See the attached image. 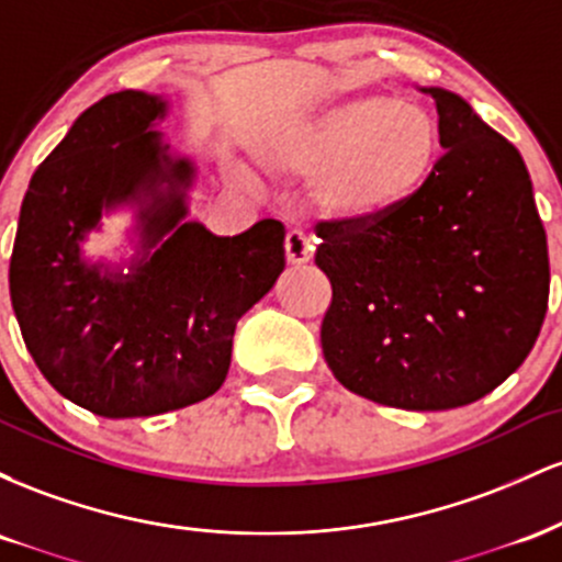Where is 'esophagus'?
Here are the masks:
<instances>
[{"mask_svg": "<svg viewBox=\"0 0 562 562\" xmlns=\"http://www.w3.org/2000/svg\"><path fill=\"white\" fill-rule=\"evenodd\" d=\"M312 250H314L312 240H308L301 229L288 232L285 235V259L290 267H301V263H306L308 259H312Z\"/></svg>", "mask_w": 562, "mask_h": 562, "instance_id": "1", "label": "esophagus"}]
</instances>
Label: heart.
I'll list each match as a JSON object with an SVG mask.
<instances>
[{"instance_id":"obj_1","label":"heart","mask_w":562,"mask_h":562,"mask_svg":"<svg viewBox=\"0 0 562 562\" xmlns=\"http://www.w3.org/2000/svg\"><path fill=\"white\" fill-rule=\"evenodd\" d=\"M248 150L263 177L308 179V200L322 218L367 227L420 195L441 150V132L420 102L353 94L267 124L250 137ZM237 179L248 190L259 187L245 173Z\"/></svg>"}]
</instances>
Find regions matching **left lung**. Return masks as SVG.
<instances>
[{
	"label": "left lung",
	"mask_w": 562,
	"mask_h": 562,
	"mask_svg": "<svg viewBox=\"0 0 562 562\" xmlns=\"http://www.w3.org/2000/svg\"><path fill=\"white\" fill-rule=\"evenodd\" d=\"M441 160L367 227L319 224L322 353L348 391L409 412L479 402L524 364L550 295L547 235L515 145L441 87Z\"/></svg>",
	"instance_id": "left-lung-1"
}]
</instances>
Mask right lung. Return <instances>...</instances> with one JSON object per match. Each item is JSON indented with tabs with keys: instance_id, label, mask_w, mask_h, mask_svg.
Returning a JSON list of instances; mask_svg holds the SVG:
<instances>
[{
	"instance_id": "obj_1",
	"label": "right lung",
	"mask_w": 562,
	"mask_h": 562,
	"mask_svg": "<svg viewBox=\"0 0 562 562\" xmlns=\"http://www.w3.org/2000/svg\"><path fill=\"white\" fill-rule=\"evenodd\" d=\"M169 97L124 89L87 108L44 158L21 205L10 299L25 348L68 402L153 417L222 389L232 335L285 269V229L235 237L190 216L198 166L158 132ZM132 210L135 254L89 260L101 218Z\"/></svg>"
}]
</instances>
